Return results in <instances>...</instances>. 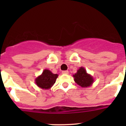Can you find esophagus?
I'll list each match as a JSON object with an SVG mask.
<instances>
[{
    "label": "esophagus",
    "instance_id": "34e87169",
    "mask_svg": "<svg viewBox=\"0 0 126 126\" xmlns=\"http://www.w3.org/2000/svg\"><path fill=\"white\" fill-rule=\"evenodd\" d=\"M68 73H69L68 71H62V74H68Z\"/></svg>",
    "mask_w": 126,
    "mask_h": 126
}]
</instances>
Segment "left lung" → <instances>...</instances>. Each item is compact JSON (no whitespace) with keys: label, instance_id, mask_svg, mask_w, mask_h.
<instances>
[{"label":"left lung","instance_id":"1","mask_svg":"<svg viewBox=\"0 0 126 126\" xmlns=\"http://www.w3.org/2000/svg\"><path fill=\"white\" fill-rule=\"evenodd\" d=\"M74 80L77 85L82 88H87L93 85L94 78L91 75L87 73L83 67H80L77 72L73 75Z\"/></svg>","mask_w":126,"mask_h":126}]
</instances>
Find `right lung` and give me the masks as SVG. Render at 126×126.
<instances>
[{
  "label": "right lung",
  "mask_w": 126,
  "mask_h": 126,
  "mask_svg": "<svg viewBox=\"0 0 126 126\" xmlns=\"http://www.w3.org/2000/svg\"><path fill=\"white\" fill-rule=\"evenodd\" d=\"M58 75L54 74L49 69H44L43 73L35 79L36 85L43 90H49L55 83Z\"/></svg>",
  "instance_id": "1"
}]
</instances>
